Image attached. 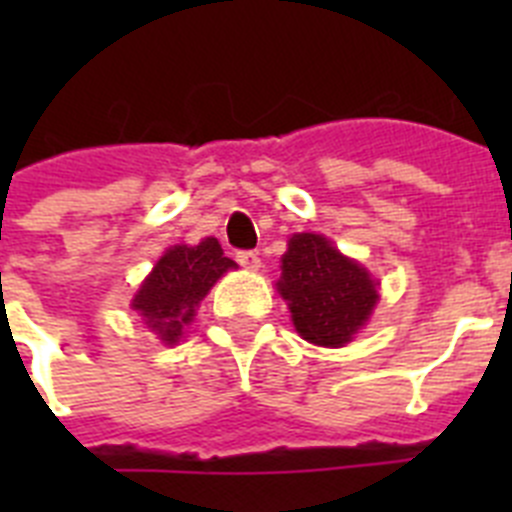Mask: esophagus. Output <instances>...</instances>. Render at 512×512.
Segmentation results:
<instances>
[{"instance_id": "obj_1", "label": "esophagus", "mask_w": 512, "mask_h": 512, "mask_svg": "<svg viewBox=\"0 0 512 512\" xmlns=\"http://www.w3.org/2000/svg\"><path fill=\"white\" fill-rule=\"evenodd\" d=\"M235 259H238V264H241L243 269L256 271L261 266V259H259V253H256V251H238V253H235Z\"/></svg>"}]
</instances>
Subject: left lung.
I'll use <instances>...</instances> for the list:
<instances>
[{
  "instance_id": "left-lung-1",
  "label": "left lung",
  "mask_w": 512,
  "mask_h": 512,
  "mask_svg": "<svg viewBox=\"0 0 512 512\" xmlns=\"http://www.w3.org/2000/svg\"><path fill=\"white\" fill-rule=\"evenodd\" d=\"M277 289L289 302L292 323L305 341L343 346L377 305V284L323 235L289 238Z\"/></svg>"
}]
</instances>
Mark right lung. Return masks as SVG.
Here are the masks:
<instances>
[{
    "label": "right lung",
    "mask_w": 512,
    "mask_h": 512,
    "mask_svg": "<svg viewBox=\"0 0 512 512\" xmlns=\"http://www.w3.org/2000/svg\"><path fill=\"white\" fill-rule=\"evenodd\" d=\"M228 269H235V261L225 256L215 238H205L200 246L169 248L138 289L133 310L146 318L161 341L176 343L194 307Z\"/></svg>",
    "instance_id": "right-lung-1"
}]
</instances>
